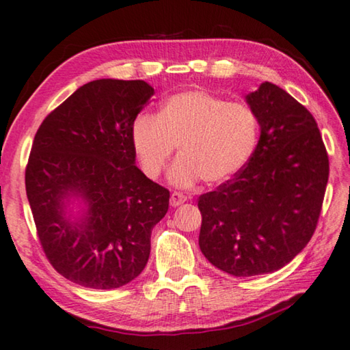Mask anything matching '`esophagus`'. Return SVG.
<instances>
[{
    "label": "esophagus",
    "mask_w": 350,
    "mask_h": 350,
    "mask_svg": "<svg viewBox=\"0 0 350 350\" xmlns=\"http://www.w3.org/2000/svg\"><path fill=\"white\" fill-rule=\"evenodd\" d=\"M185 202H187V196H185V194L177 193V191L171 193V198H170V204H171V206H179V205L185 204Z\"/></svg>",
    "instance_id": "1"
}]
</instances>
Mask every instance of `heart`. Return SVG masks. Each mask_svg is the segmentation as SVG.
Instances as JSON below:
<instances>
[{
  "label": "heart",
  "mask_w": 350,
  "mask_h": 350,
  "mask_svg": "<svg viewBox=\"0 0 350 350\" xmlns=\"http://www.w3.org/2000/svg\"><path fill=\"white\" fill-rule=\"evenodd\" d=\"M131 140L142 171L157 179L179 146L180 157L170 171L177 187L202 179L227 182L245 167L259 140V118L252 106L228 102L200 90L167 98L157 116L139 114Z\"/></svg>",
  "instance_id": "heart-1"
}]
</instances>
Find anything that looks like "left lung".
I'll return each instance as SVG.
<instances>
[{
  "label": "left lung",
  "instance_id": "1",
  "mask_svg": "<svg viewBox=\"0 0 350 350\" xmlns=\"http://www.w3.org/2000/svg\"><path fill=\"white\" fill-rule=\"evenodd\" d=\"M247 103L260 135L233 179L199 196V247L233 276L271 273L315 233L329 179V157L315 118L280 86L264 81Z\"/></svg>",
  "mask_w": 350,
  "mask_h": 350
}]
</instances>
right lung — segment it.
<instances>
[{
    "instance_id": "add662e5",
    "label": "right lung",
    "mask_w": 350,
    "mask_h": 350,
    "mask_svg": "<svg viewBox=\"0 0 350 350\" xmlns=\"http://www.w3.org/2000/svg\"><path fill=\"white\" fill-rule=\"evenodd\" d=\"M154 96L144 80H94L41 123L26 167V193L41 248L58 273L88 288L137 278L170 191L135 167L131 125ZM81 197L80 221L64 200Z\"/></svg>"
}]
</instances>
